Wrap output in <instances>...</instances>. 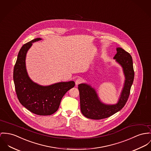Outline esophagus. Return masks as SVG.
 I'll use <instances>...</instances> for the list:
<instances>
[{
  "mask_svg": "<svg viewBox=\"0 0 151 151\" xmlns=\"http://www.w3.org/2000/svg\"><path fill=\"white\" fill-rule=\"evenodd\" d=\"M81 81H82V79H81V78H77V79L75 80V84H76V85L77 86V85H78L79 84H80Z\"/></svg>",
  "mask_w": 151,
  "mask_h": 151,
  "instance_id": "1",
  "label": "esophagus"
}]
</instances>
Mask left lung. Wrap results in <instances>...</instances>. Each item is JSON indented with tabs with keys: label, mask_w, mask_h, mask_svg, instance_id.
Listing matches in <instances>:
<instances>
[{
	"label": "left lung",
	"mask_w": 151,
	"mask_h": 151,
	"mask_svg": "<svg viewBox=\"0 0 151 151\" xmlns=\"http://www.w3.org/2000/svg\"><path fill=\"white\" fill-rule=\"evenodd\" d=\"M116 52L113 58L122 68L125 81L116 104L103 103L95 89L90 85L86 83L78 85L81 113L88 118L101 119L109 117L121 110L128 101L134 76L132 58L128 52L121 47H116Z\"/></svg>",
	"instance_id": "left-lung-1"
}]
</instances>
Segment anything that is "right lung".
<instances>
[{"label":"right lung","mask_w":151,"mask_h":151,"mask_svg":"<svg viewBox=\"0 0 151 151\" xmlns=\"http://www.w3.org/2000/svg\"><path fill=\"white\" fill-rule=\"evenodd\" d=\"M41 40L34 39L21 48L14 66L13 79L18 99L22 106L35 114L48 116L58 110L62 98L75 83L70 81L41 86L30 78L26 67V54L33 43Z\"/></svg>","instance_id":"1"}]
</instances>
